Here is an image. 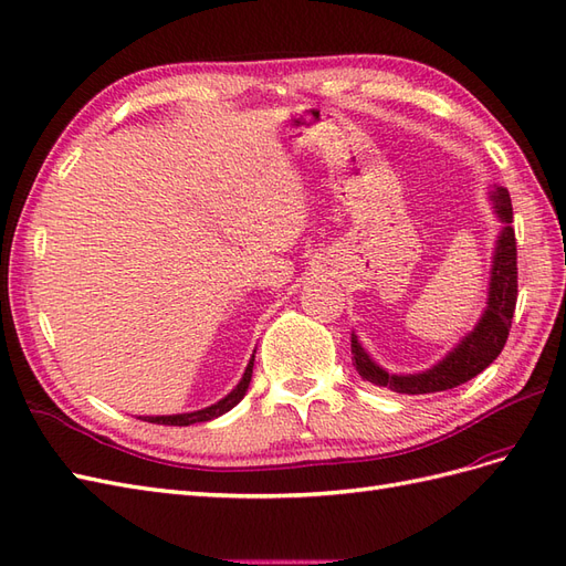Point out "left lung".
<instances>
[{"mask_svg":"<svg viewBox=\"0 0 566 566\" xmlns=\"http://www.w3.org/2000/svg\"><path fill=\"white\" fill-rule=\"evenodd\" d=\"M489 193L493 201V211L497 220L503 222V230H500L495 239L486 311H483L476 327L462 336V342L453 350H448L443 360L417 375L386 373L384 367L369 358V353L363 348L358 336L350 334V353L355 360L353 365L363 379L408 396L448 391L481 375L497 358L500 350H503L516 305V239L512 228L510 191L505 187L493 185Z\"/></svg>","mask_w":566,"mask_h":566,"instance_id":"left-lung-1","label":"left lung"}]
</instances>
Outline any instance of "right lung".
<instances>
[{
    "mask_svg": "<svg viewBox=\"0 0 566 566\" xmlns=\"http://www.w3.org/2000/svg\"><path fill=\"white\" fill-rule=\"evenodd\" d=\"M253 358L255 355H251V360L244 369V377H241V381L234 386V389L224 396L222 400H218L216 406H208L203 410H193V412H182V415H158V417H144V422H154V424H168V427H189V424H197V422H211V419L230 412L237 402L247 396V389L251 384V375H253Z\"/></svg>",
    "mask_w": 566,
    "mask_h": 566,
    "instance_id": "right-lung-1",
    "label": "right lung"
}]
</instances>
